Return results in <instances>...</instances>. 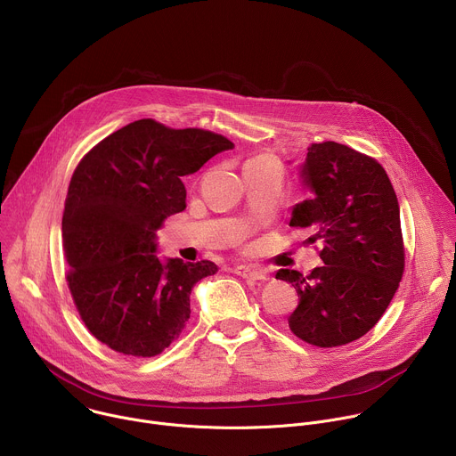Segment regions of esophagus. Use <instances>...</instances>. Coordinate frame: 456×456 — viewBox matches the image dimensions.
<instances>
[{
  "label": "esophagus",
  "instance_id": "1",
  "mask_svg": "<svg viewBox=\"0 0 456 456\" xmlns=\"http://www.w3.org/2000/svg\"><path fill=\"white\" fill-rule=\"evenodd\" d=\"M233 273L246 281H251V282H264L265 281V273L258 271V269H253V267H248V265H235L233 267Z\"/></svg>",
  "mask_w": 456,
  "mask_h": 456
}]
</instances>
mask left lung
I'll return each mask as SVG.
<instances>
[{
    "instance_id": "8db88e82",
    "label": "left lung",
    "mask_w": 456,
    "mask_h": 456,
    "mask_svg": "<svg viewBox=\"0 0 456 456\" xmlns=\"http://www.w3.org/2000/svg\"><path fill=\"white\" fill-rule=\"evenodd\" d=\"M300 175L313 196L293 207L289 224L323 246V265L309 277L277 273L300 297L289 329L316 346L346 345L379 322L403 279L399 201L374 158L336 142L313 143Z\"/></svg>"
}]
</instances>
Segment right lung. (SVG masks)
<instances>
[{"mask_svg":"<svg viewBox=\"0 0 456 456\" xmlns=\"http://www.w3.org/2000/svg\"><path fill=\"white\" fill-rule=\"evenodd\" d=\"M228 149L212 131L142 118L77 165L62 214L66 281L87 330L115 352H163L191 318L196 282L217 273L210 260H161L156 232L187 208L183 175Z\"/></svg>","mask_w":456,"mask_h":456,"instance_id":"add662e5","label":"right lung"}]
</instances>
